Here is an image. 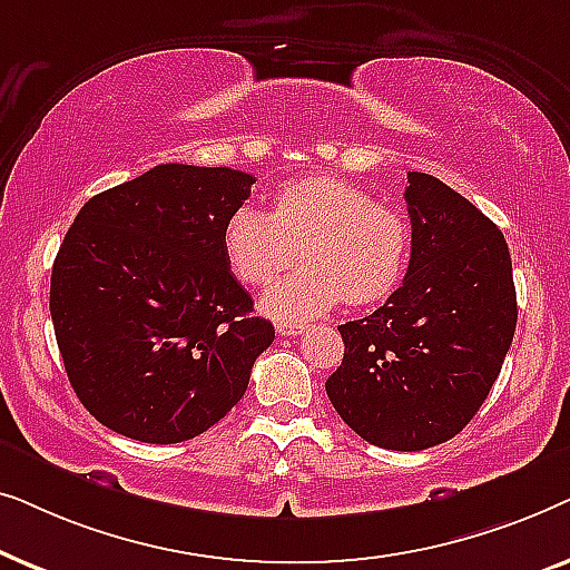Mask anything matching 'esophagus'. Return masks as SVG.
Listing matches in <instances>:
<instances>
[{
    "label": "esophagus",
    "instance_id": "1",
    "mask_svg": "<svg viewBox=\"0 0 570 570\" xmlns=\"http://www.w3.org/2000/svg\"><path fill=\"white\" fill-rule=\"evenodd\" d=\"M277 332L285 334V337H298V334L306 332V324H301V322H277Z\"/></svg>",
    "mask_w": 570,
    "mask_h": 570
}]
</instances>
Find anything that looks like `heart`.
Returning <instances> with one entry per match:
<instances>
[{
  "instance_id": "heart-1",
  "label": "heart",
  "mask_w": 570,
  "mask_h": 570,
  "mask_svg": "<svg viewBox=\"0 0 570 570\" xmlns=\"http://www.w3.org/2000/svg\"><path fill=\"white\" fill-rule=\"evenodd\" d=\"M298 248L306 264L264 295V311L291 322L326 314L342 301H386L407 275L412 230L402 213L337 176L279 186L272 213L240 205L223 225V252L246 285H269Z\"/></svg>"
}]
</instances>
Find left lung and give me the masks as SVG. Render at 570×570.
<instances>
[{
    "label": "left lung",
    "mask_w": 570,
    "mask_h": 570,
    "mask_svg": "<svg viewBox=\"0 0 570 570\" xmlns=\"http://www.w3.org/2000/svg\"><path fill=\"white\" fill-rule=\"evenodd\" d=\"M412 256L402 287L340 326L326 379L340 417L373 446L423 451L454 439L488 400L517 330L503 233L435 176L407 174Z\"/></svg>",
    "instance_id": "1"
}]
</instances>
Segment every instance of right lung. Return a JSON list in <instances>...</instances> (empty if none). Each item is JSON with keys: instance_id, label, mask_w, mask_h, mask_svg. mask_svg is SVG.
Here are the masks:
<instances>
[{"instance_id": "1", "label": "right lung", "mask_w": 570, "mask_h": 570, "mask_svg": "<svg viewBox=\"0 0 570 570\" xmlns=\"http://www.w3.org/2000/svg\"><path fill=\"white\" fill-rule=\"evenodd\" d=\"M256 178L163 163L85 202L51 272V318L75 394L142 443L205 433L246 394L275 340L233 277L223 225Z\"/></svg>"}]
</instances>
